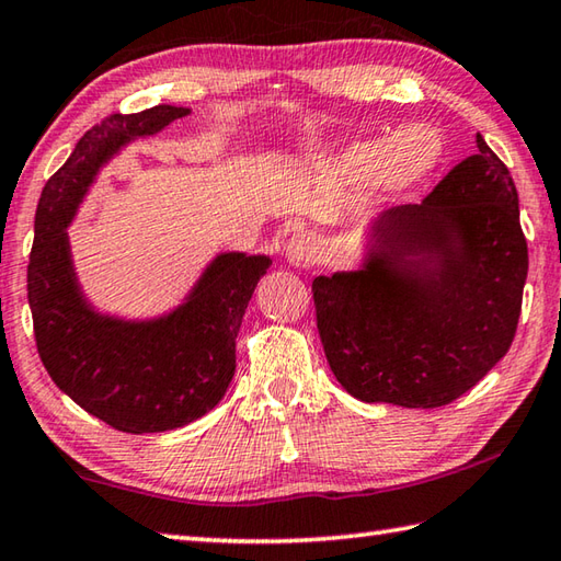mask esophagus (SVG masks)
<instances>
[{"mask_svg": "<svg viewBox=\"0 0 561 561\" xmlns=\"http://www.w3.org/2000/svg\"><path fill=\"white\" fill-rule=\"evenodd\" d=\"M318 255H321V245L311 233H296L291 236L289 245H287V260L294 267H313L318 262Z\"/></svg>", "mask_w": 561, "mask_h": 561, "instance_id": "34e87169", "label": "esophagus"}]
</instances>
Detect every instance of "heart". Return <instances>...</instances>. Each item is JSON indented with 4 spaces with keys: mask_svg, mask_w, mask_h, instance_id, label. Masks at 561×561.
Here are the masks:
<instances>
[{
    "mask_svg": "<svg viewBox=\"0 0 561 561\" xmlns=\"http://www.w3.org/2000/svg\"><path fill=\"white\" fill-rule=\"evenodd\" d=\"M440 158L443 138L425 126H409L389 138L353 142L333 168L345 178L367 180L375 194L391 196L421 182Z\"/></svg>",
    "mask_w": 561,
    "mask_h": 561,
    "instance_id": "obj_1",
    "label": "heart"
}]
</instances>
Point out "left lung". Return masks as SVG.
Instances as JSON below:
<instances>
[{
  "label": "left lung",
  "mask_w": 561,
  "mask_h": 561,
  "mask_svg": "<svg viewBox=\"0 0 561 561\" xmlns=\"http://www.w3.org/2000/svg\"><path fill=\"white\" fill-rule=\"evenodd\" d=\"M421 204L369 226L362 270L313 279L318 335L347 393L437 409L508 353L528 277L518 192L477 134Z\"/></svg>",
  "instance_id": "left-lung-1"
}]
</instances>
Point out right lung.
<instances>
[{
	"mask_svg": "<svg viewBox=\"0 0 561 561\" xmlns=\"http://www.w3.org/2000/svg\"><path fill=\"white\" fill-rule=\"evenodd\" d=\"M184 106L112 114L87 130L41 192L28 257V306L43 367L87 413L121 433H162L202 419L236 375V337L270 257L224 252L186 301L152 321L96 313L77 284L65 228L99 168L128 140L152 136Z\"/></svg>",
	"mask_w": 561,
	"mask_h": 561,
	"instance_id": "right-lung-1",
	"label": "right lung"
}]
</instances>
